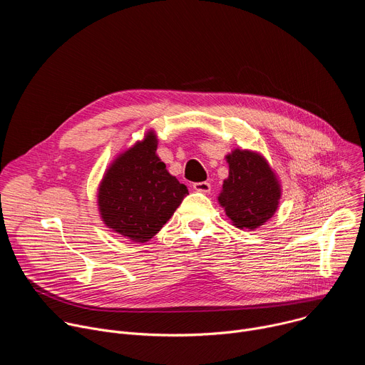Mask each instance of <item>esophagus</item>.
I'll return each instance as SVG.
<instances>
[{"instance_id": "1", "label": "esophagus", "mask_w": 365, "mask_h": 365, "mask_svg": "<svg viewBox=\"0 0 365 365\" xmlns=\"http://www.w3.org/2000/svg\"><path fill=\"white\" fill-rule=\"evenodd\" d=\"M193 190L202 192V193H210L211 192V183H207V182H196V183H193Z\"/></svg>"}]
</instances>
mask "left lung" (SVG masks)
<instances>
[{"label": "left lung", "mask_w": 365, "mask_h": 365, "mask_svg": "<svg viewBox=\"0 0 365 365\" xmlns=\"http://www.w3.org/2000/svg\"><path fill=\"white\" fill-rule=\"evenodd\" d=\"M225 159L230 175L218 202L232 225L254 231L276 214L282 185L264 155L257 151L234 148Z\"/></svg>", "instance_id": "obj_1"}]
</instances>
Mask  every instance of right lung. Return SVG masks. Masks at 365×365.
Segmentation results:
<instances>
[{
	"instance_id": "right-lung-1",
	"label": "right lung",
	"mask_w": 365,
	"mask_h": 365,
	"mask_svg": "<svg viewBox=\"0 0 365 365\" xmlns=\"http://www.w3.org/2000/svg\"><path fill=\"white\" fill-rule=\"evenodd\" d=\"M153 130L120 153L98 187L102 222L133 242H147L172 218L187 187L172 176L155 153Z\"/></svg>"
}]
</instances>
